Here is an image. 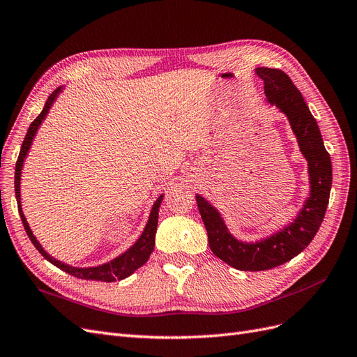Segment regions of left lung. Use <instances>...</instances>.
<instances>
[{"instance_id":"obj_1","label":"left lung","mask_w":357,"mask_h":357,"mask_svg":"<svg viewBox=\"0 0 357 357\" xmlns=\"http://www.w3.org/2000/svg\"><path fill=\"white\" fill-rule=\"evenodd\" d=\"M256 75L265 83V101L284 114L296 137L302 156L308 165L310 192L294 222L265 238L243 241L235 238L214 205L197 193V204L211 252L225 264L240 271H265L289 262L314 238L325 218L332 186V164L319 125L311 114L304 96L282 70L256 68Z\"/></svg>"}]
</instances>
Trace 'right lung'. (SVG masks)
Here are the masks:
<instances>
[{"instance_id":"obj_1","label":"right lung","mask_w":357,"mask_h":357,"mask_svg":"<svg viewBox=\"0 0 357 357\" xmlns=\"http://www.w3.org/2000/svg\"><path fill=\"white\" fill-rule=\"evenodd\" d=\"M66 89V86H59V88L52 92L50 96L47 98L45 107H43L41 113L38 114V117L32 122L28 128V132L25 135V139L22 143V147H20V153L16 162V169H15V193H16V201H17V208H19V214L20 219H22L24 228L29 236L31 243L36 245L37 250L41 253V256L47 259V261L55 265L56 268L66 271L67 274L77 277L82 280H96V282H116V280H123L126 277H129L131 274H134L139 266H143L147 261L150 255H152L153 248H155V235H156V229H158V218H159V207L162 198H164V193L158 197V199L155 201L152 210H150V215L149 220L144 226V229L142 232V235L138 236V240L129 247L123 253H121L119 256L113 257L112 261L104 262L101 265H95V266H73L70 264H66L62 261H58L56 257H53L52 255H49L45 247L40 244V241L37 240V236L32 232L29 223L26 222V218L22 210V199H20V177H22V169H24V164L25 159L29 153V149L32 146V142H34L36 134L38 132V129L41 126V123L45 122V119L47 117L52 105L55 104V101L58 100L59 93H62V91Z\"/></svg>"}]
</instances>
